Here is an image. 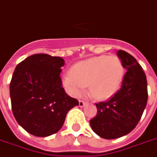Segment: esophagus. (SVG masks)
<instances>
[{
  "label": "esophagus",
  "mask_w": 157,
  "mask_h": 157,
  "mask_svg": "<svg viewBox=\"0 0 157 157\" xmlns=\"http://www.w3.org/2000/svg\"><path fill=\"white\" fill-rule=\"evenodd\" d=\"M85 105V102L84 101L82 100L79 101V106H80V107H84Z\"/></svg>",
  "instance_id": "34e87169"
}]
</instances>
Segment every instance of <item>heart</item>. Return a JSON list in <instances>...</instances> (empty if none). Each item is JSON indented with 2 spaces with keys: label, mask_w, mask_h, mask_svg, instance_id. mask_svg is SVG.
I'll return each instance as SVG.
<instances>
[{
  "label": "heart",
  "mask_w": 157,
  "mask_h": 157,
  "mask_svg": "<svg viewBox=\"0 0 157 157\" xmlns=\"http://www.w3.org/2000/svg\"><path fill=\"white\" fill-rule=\"evenodd\" d=\"M123 66L116 56L92 57L72 66L70 74L62 76V83L72 96L81 95L86 85L96 99L112 96L120 86Z\"/></svg>",
  "instance_id": "b5f03b06"
}]
</instances>
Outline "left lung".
I'll use <instances>...</instances> for the list:
<instances>
[{
  "label": "left lung",
  "instance_id": "obj_1",
  "mask_svg": "<svg viewBox=\"0 0 157 157\" xmlns=\"http://www.w3.org/2000/svg\"><path fill=\"white\" fill-rule=\"evenodd\" d=\"M127 72L120 89L107 101L96 104L98 114L90 120L95 133L106 140L120 138L132 132L140 120L147 101V79L132 55L117 52Z\"/></svg>",
  "mask_w": 157,
  "mask_h": 157
}]
</instances>
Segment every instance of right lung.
Returning a JSON list of instances; mask_svg holds the SVG:
<instances>
[{"mask_svg": "<svg viewBox=\"0 0 157 157\" xmlns=\"http://www.w3.org/2000/svg\"><path fill=\"white\" fill-rule=\"evenodd\" d=\"M64 60L35 54L17 64L10 85L13 114L27 132L47 137L58 132L67 113L79 105L65 93L59 75Z\"/></svg>", "mask_w": 157, "mask_h": 157, "instance_id": "right-lung-1", "label": "right lung"}]
</instances>
